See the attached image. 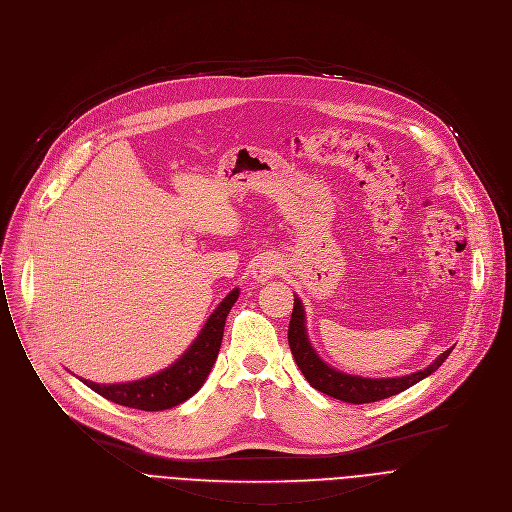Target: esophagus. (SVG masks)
Segmentation results:
<instances>
[{
    "mask_svg": "<svg viewBox=\"0 0 512 512\" xmlns=\"http://www.w3.org/2000/svg\"><path fill=\"white\" fill-rule=\"evenodd\" d=\"M280 268H282V262H280L278 256H274V254H262V256H258V258L254 260V264H252V276H254V280H258V282H266V280H270L272 276H276V274L280 272Z\"/></svg>",
    "mask_w": 512,
    "mask_h": 512,
    "instance_id": "esophagus-1",
    "label": "esophagus"
}]
</instances>
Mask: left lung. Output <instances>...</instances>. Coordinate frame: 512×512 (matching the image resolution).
<instances>
[{"mask_svg":"<svg viewBox=\"0 0 512 512\" xmlns=\"http://www.w3.org/2000/svg\"><path fill=\"white\" fill-rule=\"evenodd\" d=\"M288 345L292 351V357L315 389L321 393H327L335 399L347 401V403H371L379 401L385 397H391L395 393L405 391L407 387L416 385L418 381L426 379L432 375L452 353L454 347L444 351L434 363H430L426 369L410 373V375H401V377H361V375H351L343 373L329 363H325L319 353L315 351L313 343L309 341V333H306V317H304V306L298 296H294V309L288 325Z\"/></svg>","mask_w":512,"mask_h":512,"instance_id":"1","label":"left lung"}]
</instances>
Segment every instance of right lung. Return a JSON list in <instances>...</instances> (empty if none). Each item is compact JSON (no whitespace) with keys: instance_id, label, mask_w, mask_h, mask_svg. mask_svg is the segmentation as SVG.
<instances>
[{"instance_id":"obj_1","label":"right lung","mask_w":512,"mask_h":512,"mask_svg":"<svg viewBox=\"0 0 512 512\" xmlns=\"http://www.w3.org/2000/svg\"><path fill=\"white\" fill-rule=\"evenodd\" d=\"M238 296L240 288L230 290L228 296L216 306V311L210 315L206 325L201 327L195 341L185 349V353L159 373L127 383H94L82 377L78 379L105 399L133 407V410H171V407L197 393L203 381L208 379L220 353L226 317L230 315Z\"/></svg>"}]
</instances>
